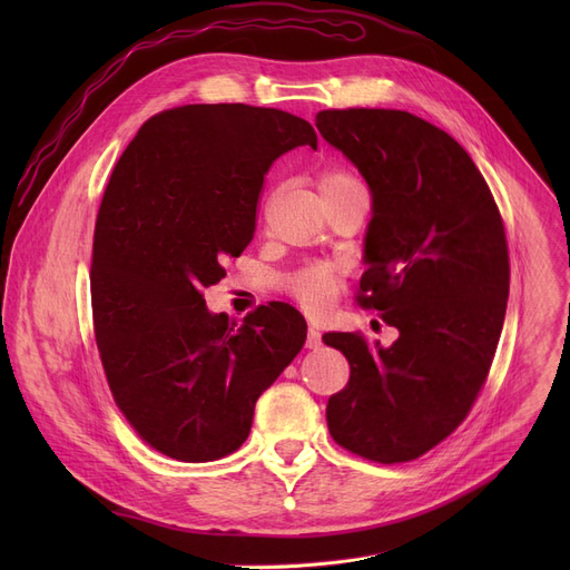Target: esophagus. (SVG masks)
Listing matches in <instances>:
<instances>
[{"mask_svg": "<svg viewBox=\"0 0 570 570\" xmlns=\"http://www.w3.org/2000/svg\"><path fill=\"white\" fill-rule=\"evenodd\" d=\"M323 344V340H321V333H318V327H309L307 331V348H318Z\"/></svg>", "mask_w": 570, "mask_h": 570, "instance_id": "34e87169", "label": "esophagus"}]
</instances>
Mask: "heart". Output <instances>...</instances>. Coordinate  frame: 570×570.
I'll list each match as a JSON object with an SVG mask.
<instances>
[{
	"mask_svg": "<svg viewBox=\"0 0 570 570\" xmlns=\"http://www.w3.org/2000/svg\"><path fill=\"white\" fill-rule=\"evenodd\" d=\"M344 185H357V179L344 170H325L318 179L321 189H333ZM340 288L337 275L331 265L312 263L288 279V291L307 312H323L327 305L335 301Z\"/></svg>",
	"mask_w": 570,
	"mask_h": 570,
	"instance_id": "1",
	"label": "heart"
}]
</instances>
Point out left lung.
<instances>
[{
  "instance_id": "8db88e82",
  "label": "left lung",
  "mask_w": 570,
  "mask_h": 570,
  "mask_svg": "<svg viewBox=\"0 0 570 570\" xmlns=\"http://www.w3.org/2000/svg\"><path fill=\"white\" fill-rule=\"evenodd\" d=\"M316 129L372 191L355 303L400 331L393 346L327 333L351 365L327 400L333 439L372 462L425 455L469 415L503 327L511 263L494 196L466 149L406 110H321Z\"/></svg>"
}]
</instances>
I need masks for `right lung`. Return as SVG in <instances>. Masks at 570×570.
I'll use <instances>...</instances> for the list:
<instances>
[{
  "label": "right lung",
  "mask_w": 570,
  "mask_h": 570,
  "mask_svg": "<svg viewBox=\"0 0 570 570\" xmlns=\"http://www.w3.org/2000/svg\"><path fill=\"white\" fill-rule=\"evenodd\" d=\"M316 142L307 119L277 108L177 106L147 119L110 175L89 273L95 337L115 404L173 460L237 451L256 400L305 344L291 305L237 323L209 314L203 288L252 243L273 161Z\"/></svg>",
  "instance_id": "right-lung-1"
}]
</instances>
